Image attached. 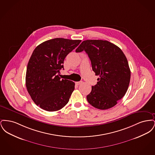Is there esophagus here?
<instances>
[{
	"mask_svg": "<svg viewBox=\"0 0 155 155\" xmlns=\"http://www.w3.org/2000/svg\"><path fill=\"white\" fill-rule=\"evenodd\" d=\"M82 81H78V82H75V84H77V85H81V84H82Z\"/></svg>",
	"mask_w": 155,
	"mask_h": 155,
	"instance_id": "obj_1",
	"label": "esophagus"
}]
</instances>
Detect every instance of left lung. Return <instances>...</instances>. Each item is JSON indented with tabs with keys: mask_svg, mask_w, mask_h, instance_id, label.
Returning a JSON list of instances; mask_svg holds the SVG:
<instances>
[{
	"mask_svg": "<svg viewBox=\"0 0 155 155\" xmlns=\"http://www.w3.org/2000/svg\"><path fill=\"white\" fill-rule=\"evenodd\" d=\"M83 51L88 55L93 71L100 77L87 96V101L98 109H110L128 88L131 71L127 59L120 48L107 41H84L75 52Z\"/></svg>",
	"mask_w": 155,
	"mask_h": 155,
	"instance_id": "left-lung-1",
	"label": "left lung"
}]
</instances>
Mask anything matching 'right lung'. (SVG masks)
I'll use <instances>...</instances> for the list:
<instances>
[{
  "instance_id": "obj_1",
  "label": "right lung",
  "mask_w": 155,
  "mask_h": 155,
  "mask_svg": "<svg viewBox=\"0 0 155 155\" xmlns=\"http://www.w3.org/2000/svg\"><path fill=\"white\" fill-rule=\"evenodd\" d=\"M81 40L54 38L39 45L30 58L25 84L34 103L41 109L54 111L68 102L75 83L61 79L67 55L80 44Z\"/></svg>"
}]
</instances>
